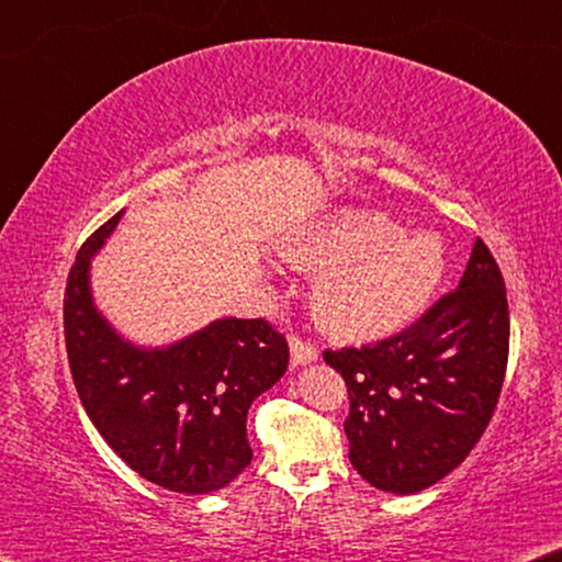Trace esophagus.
Instances as JSON below:
<instances>
[{"instance_id":"obj_1","label":"esophagus","mask_w":562,"mask_h":562,"mask_svg":"<svg viewBox=\"0 0 562 562\" xmlns=\"http://www.w3.org/2000/svg\"><path fill=\"white\" fill-rule=\"evenodd\" d=\"M317 356H319V350L314 348L310 340H304V337H299V335L291 337V363L306 366V363H312V360H317Z\"/></svg>"}]
</instances>
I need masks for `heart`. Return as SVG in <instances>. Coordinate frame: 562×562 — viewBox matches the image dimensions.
Returning <instances> with one entry per match:
<instances>
[{"instance_id":"1","label":"heart","mask_w":562,"mask_h":562,"mask_svg":"<svg viewBox=\"0 0 562 562\" xmlns=\"http://www.w3.org/2000/svg\"><path fill=\"white\" fill-rule=\"evenodd\" d=\"M296 263L333 268L319 283L317 306L335 333L352 337L398 329L425 310L445 273L435 235H402L386 214L337 212L291 250Z\"/></svg>"}]
</instances>
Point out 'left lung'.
<instances>
[{"label": "left lung", "instance_id": "1", "mask_svg": "<svg viewBox=\"0 0 562 562\" xmlns=\"http://www.w3.org/2000/svg\"><path fill=\"white\" fill-rule=\"evenodd\" d=\"M350 396V463L371 486L417 494L486 432L509 360L504 276L475 237L458 289L386 340L322 352Z\"/></svg>", "mask_w": 562, "mask_h": 562}]
</instances>
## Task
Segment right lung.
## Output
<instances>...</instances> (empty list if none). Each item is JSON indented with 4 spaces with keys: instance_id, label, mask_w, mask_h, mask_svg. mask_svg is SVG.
<instances>
[{
    "instance_id": "obj_1",
    "label": "right lung",
    "mask_w": 562,
    "mask_h": 562,
    "mask_svg": "<svg viewBox=\"0 0 562 562\" xmlns=\"http://www.w3.org/2000/svg\"><path fill=\"white\" fill-rule=\"evenodd\" d=\"M122 217L81 245L64 294V335L79 398L104 442L143 479L210 494L250 465L252 398L289 366V342L263 317L217 319L166 350H137L91 304L89 260Z\"/></svg>"
}]
</instances>
